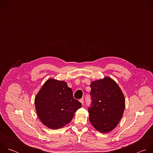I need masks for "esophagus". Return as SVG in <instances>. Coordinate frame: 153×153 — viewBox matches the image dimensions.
Returning a JSON list of instances; mask_svg holds the SVG:
<instances>
[{
    "label": "esophagus",
    "mask_w": 153,
    "mask_h": 153,
    "mask_svg": "<svg viewBox=\"0 0 153 153\" xmlns=\"http://www.w3.org/2000/svg\"><path fill=\"white\" fill-rule=\"evenodd\" d=\"M79 101L80 102V103L83 105V103H84V100H83V99H80V100H79Z\"/></svg>",
    "instance_id": "34e87169"
}]
</instances>
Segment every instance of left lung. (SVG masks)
Returning a JSON list of instances; mask_svg holds the SVG:
<instances>
[{
    "mask_svg": "<svg viewBox=\"0 0 153 153\" xmlns=\"http://www.w3.org/2000/svg\"><path fill=\"white\" fill-rule=\"evenodd\" d=\"M90 88V121L99 131L110 132L122 117L125 106L123 94L116 82L108 77L92 82Z\"/></svg>",
    "mask_w": 153,
    "mask_h": 153,
    "instance_id": "1",
    "label": "left lung"
}]
</instances>
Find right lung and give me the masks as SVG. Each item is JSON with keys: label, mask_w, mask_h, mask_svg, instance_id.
I'll return each instance as SVG.
<instances>
[{"label": "right lung", "mask_w": 153, "mask_h": 153, "mask_svg": "<svg viewBox=\"0 0 153 153\" xmlns=\"http://www.w3.org/2000/svg\"><path fill=\"white\" fill-rule=\"evenodd\" d=\"M37 116L42 123L51 129L61 128L72 120L82 106L74 99L71 88L64 81L50 79L35 97Z\"/></svg>", "instance_id": "right-lung-1"}]
</instances>
